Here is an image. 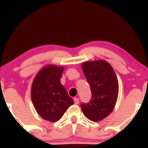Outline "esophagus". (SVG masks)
I'll list each match as a JSON object with an SVG mask.
<instances>
[{
  "mask_svg": "<svg viewBox=\"0 0 148 148\" xmlns=\"http://www.w3.org/2000/svg\"><path fill=\"white\" fill-rule=\"evenodd\" d=\"M74 103H75L76 104H79V98H77V97L74 98Z\"/></svg>",
  "mask_w": 148,
  "mask_h": 148,
  "instance_id": "1",
  "label": "esophagus"
}]
</instances>
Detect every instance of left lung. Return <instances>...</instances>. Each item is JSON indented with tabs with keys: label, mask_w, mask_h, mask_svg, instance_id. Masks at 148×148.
<instances>
[{
	"label": "left lung",
	"mask_w": 148,
	"mask_h": 148,
	"mask_svg": "<svg viewBox=\"0 0 148 148\" xmlns=\"http://www.w3.org/2000/svg\"><path fill=\"white\" fill-rule=\"evenodd\" d=\"M84 74L90 85L92 97L82 103L84 114L93 122L102 120L114 109L118 95V82L112 67L104 60L82 64Z\"/></svg>",
	"instance_id": "obj_1"
}]
</instances>
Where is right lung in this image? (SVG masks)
I'll return each mask as SVG.
<instances>
[{
	"label": "right lung",
	"instance_id": "obj_1",
	"mask_svg": "<svg viewBox=\"0 0 148 148\" xmlns=\"http://www.w3.org/2000/svg\"><path fill=\"white\" fill-rule=\"evenodd\" d=\"M63 67L49 65L37 74L31 86V99L38 114L50 122L59 120L74 102L61 84Z\"/></svg>",
	"mask_w": 148,
	"mask_h": 148
}]
</instances>
